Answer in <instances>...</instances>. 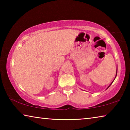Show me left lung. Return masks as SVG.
Instances as JSON below:
<instances>
[{
	"label": "left lung",
	"instance_id": "obj_1",
	"mask_svg": "<svg viewBox=\"0 0 130 130\" xmlns=\"http://www.w3.org/2000/svg\"><path fill=\"white\" fill-rule=\"evenodd\" d=\"M117 72H118V68H117V70H116V75H117ZM113 82H112V83H113ZM112 83L111 84H110V85H109V87H108V88H109V87H110V85H111L112 84Z\"/></svg>",
	"mask_w": 130,
	"mask_h": 130
}]
</instances>
